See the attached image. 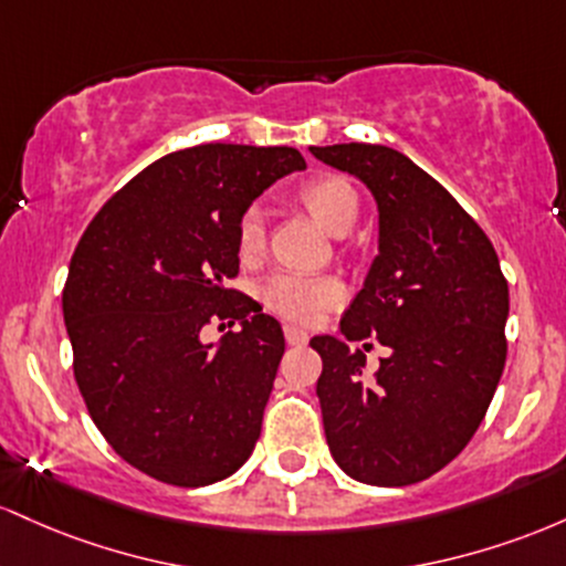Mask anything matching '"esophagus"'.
Instances as JSON below:
<instances>
[{
	"mask_svg": "<svg viewBox=\"0 0 566 566\" xmlns=\"http://www.w3.org/2000/svg\"><path fill=\"white\" fill-rule=\"evenodd\" d=\"M307 332H302V328H296V326H285V342H289V345H294V347H302V345H307Z\"/></svg>",
	"mask_w": 566,
	"mask_h": 566,
	"instance_id": "obj_1",
	"label": "esophagus"
}]
</instances>
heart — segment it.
Masks as SVG:
<instances>
[{
  "label": "heart",
  "mask_w": 566,
  "mask_h": 566,
  "mask_svg": "<svg viewBox=\"0 0 566 566\" xmlns=\"http://www.w3.org/2000/svg\"><path fill=\"white\" fill-rule=\"evenodd\" d=\"M300 202L315 216L317 224L332 234H347L360 213V195L350 179L323 174L300 189ZM264 249V211L245 208L238 219V251L256 256ZM347 289L334 275H304V272H275L262 283V302L272 313L300 326H315L328 310L345 302Z\"/></svg>",
  "instance_id": "heart-1"
}]
</instances>
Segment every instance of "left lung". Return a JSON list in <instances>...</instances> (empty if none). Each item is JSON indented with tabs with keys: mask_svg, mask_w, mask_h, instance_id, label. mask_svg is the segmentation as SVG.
<instances>
[{
	"mask_svg": "<svg viewBox=\"0 0 566 566\" xmlns=\"http://www.w3.org/2000/svg\"><path fill=\"white\" fill-rule=\"evenodd\" d=\"M358 176L379 208V256L347 313L350 342L390 347L366 377V355L334 336L321 353L323 428L336 465L371 486L430 479L468 447L505 366L507 281L473 216L401 151L379 144L310 146Z\"/></svg>",
	"mask_w": 566,
	"mask_h": 566,
	"instance_id": "obj_1",
	"label": "left lung"
}]
</instances>
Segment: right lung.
Returning <instances> with one entry per match:
<instances>
[{
	"label": "right lung",
	"instance_id": "obj_1",
	"mask_svg": "<svg viewBox=\"0 0 566 566\" xmlns=\"http://www.w3.org/2000/svg\"><path fill=\"white\" fill-rule=\"evenodd\" d=\"M302 168L294 146L170 151L106 200L74 249L63 285L74 379L114 452L163 484H216L256 447L285 339L227 283L238 219ZM219 319L241 332L213 352L199 334Z\"/></svg>",
	"mask_w": 566,
	"mask_h": 566
}]
</instances>
